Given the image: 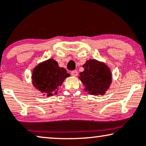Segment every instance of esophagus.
Segmentation results:
<instances>
[{
  "label": "esophagus",
  "instance_id": "34e87169",
  "mask_svg": "<svg viewBox=\"0 0 146 146\" xmlns=\"http://www.w3.org/2000/svg\"><path fill=\"white\" fill-rule=\"evenodd\" d=\"M78 74L77 70H73L71 72V75L73 76H77Z\"/></svg>",
  "mask_w": 146,
  "mask_h": 146
}]
</instances>
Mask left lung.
I'll use <instances>...</instances> for the list:
<instances>
[{
  "label": "left lung",
  "instance_id": "8db88e82",
  "mask_svg": "<svg viewBox=\"0 0 146 146\" xmlns=\"http://www.w3.org/2000/svg\"><path fill=\"white\" fill-rule=\"evenodd\" d=\"M84 71L79 78L92 95H103L111 83V71L106 65L96 60H90L83 65Z\"/></svg>",
  "mask_w": 146,
  "mask_h": 146
}]
</instances>
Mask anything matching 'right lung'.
<instances>
[{"instance_id": "right-lung-1", "label": "right lung", "mask_w": 146, "mask_h": 146, "mask_svg": "<svg viewBox=\"0 0 146 146\" xmlns=\"http://www.w3.org/2000/svg\"><path fill=\"white\" fill-rule=\"evenodd\" d=\"M70 76L66 69L60 68L53 59H48L39 64L33 71L32 80L34 87L48 96L57 94L58 87Z\"/></svg>"}]
</instances>
